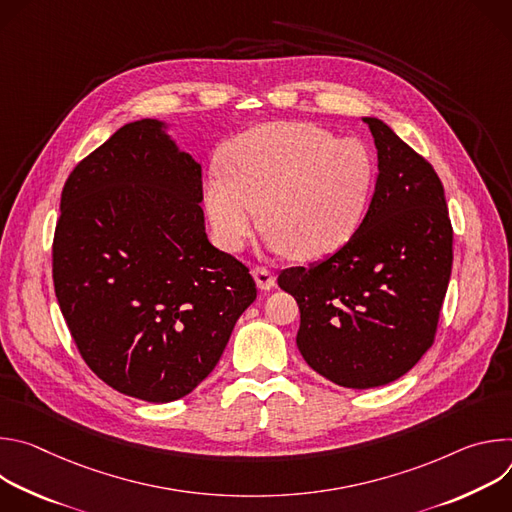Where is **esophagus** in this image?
Segmentation results:
<instances>
[{
    "label": "esophagus",
    "instance_id": "esophagus-1",
    "mask_svg": "<svg viewBox=\"0 0 512 512\" xmlns=\"http://www.w3.org/2000/svg\"><path fill=\"white\" fill-rule=\"evenodd\" d=\"M251 273L259 289H271L275 285V275L267 267H255Z\"/></svg>",
    "mask_w": 512,
    "mask_h": 512
}]
</instances>
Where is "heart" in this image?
Instances as JSON below:
<instances>
[{
    "label": "heart",
    "mask_w": 512,
    "mask_h": 512,
    "mask_svg": "<svg viewBox=\"0 0 512 512\" xmlns=\"http://www.w3.org/2000/svg\"><path fill=\"white\" fill-rule=\"evenodd\" d=\"M202 184L212 237L237 253L261 227L294 261L344 247L367 214L377 162L367 143L314 123H265L235 137Z\"/></svg>",
    "instance_id": "b5f03b06"
}]
</instances>
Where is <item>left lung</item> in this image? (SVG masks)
<instances>
[{"instance_id": "obj_1", "label": "left lung", "mask_w": 512, "mask_h": 512, "mask_svg": "<svg viewBox=\"0 0 512 512\" xmlns=\"http://www.w3.org/2000/svg\"><path fill=\"white\" fill-rule=\"evenodd\" d=\"M379 176L354 237L277 283L300 306L298 348L310 367L348 389L411 371L433 344L452 273V223L442 180L381 119L362 117Z\"/></svg>"}]
</instances>
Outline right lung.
I'll return each mask as SVG.
<instances>
[{
  "mask_svg": "<svg viewBox=\"0 0 512 512\" xmlns=\"http://www.w3.org/2000/svg\"><path fill=\"white\" fill-rule=\"evenodd\" d=\"M200 202V164L158 119L117 129L62 188L60 312L89 369L123 395L192 393L257 298L249 269L210 245Z\"/></svg>",
  "mask_w": 512,
  "mask_h": 512,
  "instance_id": "obj_1",
  "label": "right lung"
}]
</instances>
